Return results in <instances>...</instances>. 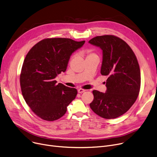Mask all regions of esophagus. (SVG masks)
Here are the masks:
<instances>
[{
    "instance_id": "obj_1",
    "label": "esophagus",
    "mask_w": 157,
    "mask_h": 157,
    "mask_svg": "<svg viewBox=\"0 0 157 157\" xmlns=\"http://www.w3.org/2000/svg\"><path fill=\"white\" fill-rule=\"evenodd\" d=\"M85 91H86V90L82 89V88H79V89L78 90V92L79 94H82V93H83V92H85Z\"/></svg>"
}]
</instances>
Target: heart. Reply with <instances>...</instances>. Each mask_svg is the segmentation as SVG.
I'll use <instances>...</instances> for the list:
<instances>
[{
	"mask_svg": "<svg viewBox=\"0 0 157 157\" xmlns=\"http://www.w3.org/2000/svg\"><path fill=\"white\" fill-rule=\"evenodd\" d=\"M86 54H87V57L96 55V54L94 53V52L92 50V49H88L86 51Z\"/></svg>",
	"mask_w": 157,
	"mask_h": 157,
	"instance_id": "b5f03b06",
	"label": "heart"
}]
</instances>
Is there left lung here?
Returning a JSON list of instances; mask_svg holds the SVG:
<instances>
[{"label": "left lung", "instance_id": "obj_1", "mask_svg": "<svg viewBox=\"0 0 157 157\" xmlns=\"http://www.w3.org/2000/svg\"><path fill=\"white\" fill-rule=\"evenodd\" d=\"M103 52L101 73L108 76L106 92L93 90L90 108L105 119L125 113L134 104L141 87V72L136 55L129 45L113 35L97 36L89 40Z\"/></svg>", "mask_w": 157, "mask_h": 157}]
</instances>
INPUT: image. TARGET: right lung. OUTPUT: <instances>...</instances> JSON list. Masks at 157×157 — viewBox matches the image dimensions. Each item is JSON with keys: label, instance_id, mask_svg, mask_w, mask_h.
Instances as JSON below:
<instances>
[{"label": "right lung", "instance_id": "obj_1", "mask_svg": "<svg viewBox=\"0 0 157 157\" xmlns=\"http://www.w3.org/2000/svg\"><path fill=\"white\" fill-rule=\"evenodd\" d=\"M85 41L47 38L33 46L24 60L20 81L25 101L37 117L46 121L59 119L78 91L55 79L65 72L71 54Z\"/></svg>", "mask_w": 157, "mask_h": 157}]
</instances>
